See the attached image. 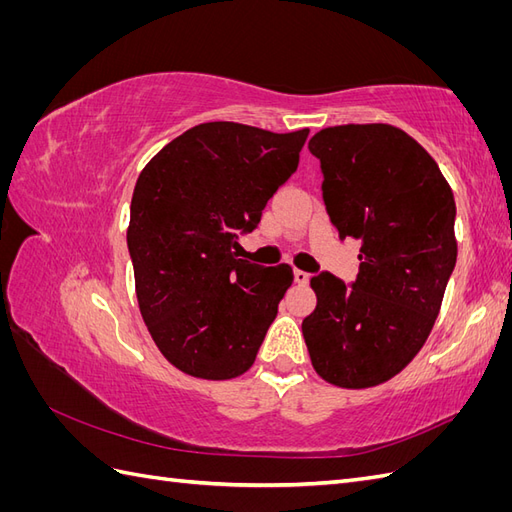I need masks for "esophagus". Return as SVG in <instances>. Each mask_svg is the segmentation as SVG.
Wrapping results in <instances>:
<instances>
[{
	"label": "esophagus",
	"mask_w": 512,
	"mask_h": 512,
	"mask_svg": "<svg viewBox=\"0 0 512 512\" xmlns=\"http://www.w3.org/2000/svg\"><path fill=\"white\" fill-rule=\"evenodd\" d=\"M292 277H294V282H297V284H307L309 282V273H305L301 269H294Z\"/></svg>",
	"instance_id": "obj_1"
}]
</instances>
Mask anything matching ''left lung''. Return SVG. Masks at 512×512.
Instances as JSON below:
<instances>
[{"mask_svg":"<svg viewBox=\"0 0 512 512\" xmlns=\"http://www.w3.org/2000/svg\"><path fill=\"white\" fill-rule=\"evenodd\" d=\"M339 237L361 241L354 282L312 277L303 337L318 376L367 389L404 369L438 318L457 260L455 198L438 164L386 123L324 128L309 141Z\"/></svg>","mask_w":512,"mask_h":512,"instance_id":"8db88e82","label":"left lung"}]
</instances>
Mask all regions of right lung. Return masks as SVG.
I'll return each instance as SVG.
<instances>
[{"mask_svg": "<svg viewBox=\"0 0 512 512\" xmlns=\"http://www.w3.org/2000/svg\"><path fill=\"white\" fill-rule=\"evenodd\" d=\"M307 134L200 123L138 175L128 228L138 307L160 352L185 374L228 380L252 367L292 269L235 250L297 170Z\"/></svg>", "mask_w": 512, "mask_h": 512, "instance_id": "add662e5", "label": "right lung"}]
</instances>
